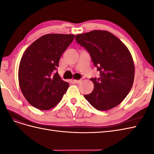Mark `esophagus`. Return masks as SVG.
Listing matches in <instances>:
<instances>
[{
  "label": "esophagus",
  "instance_id": "1",
  "mask_svg": "<svg viewBox=\"0 0 154 154\" xmlns=\"http://www.w3.org/2000/svg\"><path fill=\"white\" fill-rule=\"evenodd\" d=\"M82 80H73V82H74V83H81L82 82Z\"/></svg>",
  "mask_w": 154,
  "mask_h": 154
}]
</instances>
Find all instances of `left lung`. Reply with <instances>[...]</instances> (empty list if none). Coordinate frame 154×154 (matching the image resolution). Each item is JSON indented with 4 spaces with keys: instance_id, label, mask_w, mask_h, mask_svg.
<instances>
[{
    "instance_id": "1",
    "label": "left lung",
    "mask_w": 154,
    "mask_h": 154,
    "mask_svg": "<svg viewBox=\"0 0 154 154\" xmlns=\"http://www.w3.org/2000/svg\"><path fill=\"white\" fill-rule=\"evenodd\" d=\"M76 42L90 54L100 73L91 78L94 89L85 98L97 110H107L118 106L131 90L134 64L129 50L115 35L107 31L94 30L75 36Z\"/></svg>"
}]
</instances>
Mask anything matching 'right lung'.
I'll use <instances>...</instances> for the list:
<instances>
[{
    "label": "right lung",
    "mask_w": 154,
    "mask_h": 154,
    "mask_svg": "<svg viewBox=\"0 0 154 154\" xmlns=\"http://www.w3.org/2000/svg\"><path fill=\"white\" fill-rule=\"evenodd\" d=\"M74 38V35H45L22 55L18 82L23 95L32 106L42 110L52 109L66 92L69 83L62 80L56 70Z\"/></svg>",
    "instance_id": "1"
}]
</instances>
